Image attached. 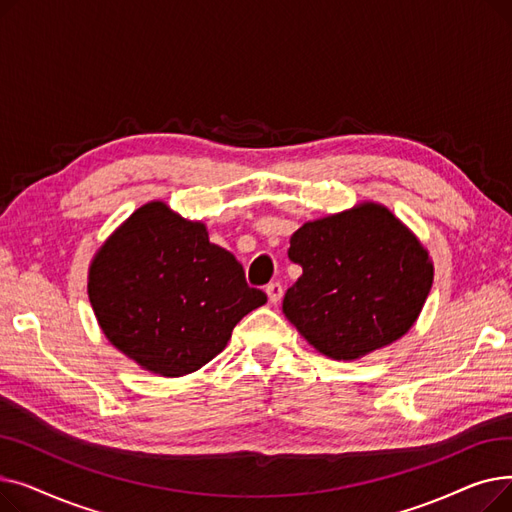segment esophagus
<instances>
[{
	"instance_id": "esophagus-1",
	"label": "esophagus",
	"mask_w": 512,
	"mask_h": 512,
	"mask_svg": "<svg viewBox=\"0 0 512 512\" xmlns=\"http://www.w3.org/2000/svg\"><path fill=\"white\" fill-rule=\"evenodd\" d=\"M265 292H267V299H270V303H280V299H282V284L280 282H270L265 286Z\"/></svg>"
}]
</instances>
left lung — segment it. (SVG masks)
<instances>
[{"label": "left lung", "instance_id": "1", "mask_svg": "<svg viewBox=\"0 0 512 512\" xmlns=\"http://www.w3.org/2000/svg\"><path fill=\"white\" fill-rule=\"evenodd\" d=\"M303 267L282 301L290 324L321 355L355 361L405 336L434 282L417 236L378 203L303 224L290 236Z\"/></svg>", "mask_w": 512, "mask_h": 512}]
</instances>
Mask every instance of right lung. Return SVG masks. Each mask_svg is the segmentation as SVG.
<instances>
[{
    "instance_id": "right-lung-1",
    "label": "right lung",
    "mask_w": 512,
    "mask_h": 512,
    "mask_svg": "<svg viewBox=\"0 0 512 512\" xmlns=\"http://www.w3.org/2000/svg\"><path fill=\"white\" fill-rule=\"evenodd\" d=\"M103 334L151 373L180 378L224 351L234 326L265 305L205 224L151 201L105 240L89 270Z\"/></svg>"
}]
</instances>
